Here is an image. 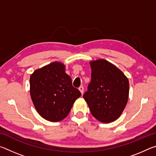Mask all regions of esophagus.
Masks as SVG:
<instances>
[{
	"instance_id": "esophagus-1",
	"label": "esophagus",
	"mask_w": 156,
	"mask_h": 156,
	"mask_svg": "<svg viewBox=\"0 0 156 156\" xmlns=\"http://www.w3.org/2000/svg\"><path fill=\"white\" fill-rule=\"evenodd\" d=\"M78 89H79V91H80L81 92V94H83V92H84V87H83V86H80V87L78 88Z\"/></svg>"
}]
</instances>
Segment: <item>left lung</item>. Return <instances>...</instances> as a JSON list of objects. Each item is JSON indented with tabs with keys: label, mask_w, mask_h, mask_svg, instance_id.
Returning a JSON list of instances; mask_svg holds the SVG:
<instances>
[{
	"label": "left lung",
	"mask_w": 156,
	"mask_h": 156,
	"mask_svg": "<svg viewBox=\"0 0 156 156\" xmlns=\"http://www.w3.org/2000/svg\"><path fill=\"white\" fill-rule=\"evenodd\" d=\"M91 80L83 95L92 115L101 122L115 121L127 103L128 78L115 65L104 59L91 61Z\"/></svg>",
	"instance_id": "1"
}]
</instances>
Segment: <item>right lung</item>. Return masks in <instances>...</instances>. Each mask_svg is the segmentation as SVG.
<instances>
[{"label":"right lung","instance_id":"1","mask_svg":"<svg viewBox=\"0 0 156 156\" xmlns=\"http://www.w3.org/2000/svg\"><path fill=\"white\" fill-rule=\"evenodd\" d=\"M30 82L31 98L37 112L51 122L67 117L76 100L81 96L65 73V66L59 62L36 69Z\"/></svg>","mask_w":156,"mask_h":156}]
</instances>
